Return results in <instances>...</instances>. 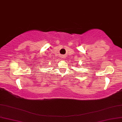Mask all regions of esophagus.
<instances>
[{
  "label": "esophagus",
  "mask_w": 122,
  "mask_h": 122,
  "mask_svg": "<svg viewBox=\"0 0 122 122\" xmlns=\"http://www.w3.org/2000/svg\"><path fill=\"white\" fill-rule=\"evenodd\" d=\"M62 58H64V57H63H63H62Z\"/></svg>",
  "instance_id": "34e87169"
}]
</instances>
